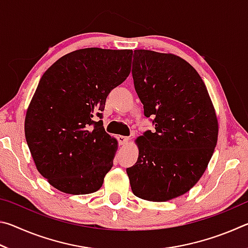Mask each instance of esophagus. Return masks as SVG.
I'll return each instance as SVG.
<instances>
[{"label": "esophagus", "instance_id": "esophagus-1", "mask_svg": "<svg viewBox=\"0 0 248 248\" xmlns=\"http://www.w3.org/2000/svg\"><path fill=\"white\" fill-rule=\"evenodd\" d=\"M117 139H118V142H119L120 145H127L128 142H129V138L128 137L119 136L118 138H117Z\"/></svg>", "mask_w": 248, "mask_h": 248}]
</instances>
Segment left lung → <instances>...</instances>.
Masks as SVG:
<instances>
[{
  "mask_svg": "<svg viewBox=\"0 0 248 248\" xmlns=\"http://www.w3.org/2000/svg\"><path fill=\"white\" fill-rule=\"evenodd\" d=\"M134 89L154 130L138 138L139 157L127 169L132 192L167 201L192 188L217 140V120L202 78L177 56L134 50Z\"/></svg>",
  "mask_w": 248,
  "mask_h": 248,
  "instance_id": "left-lung-1",
  "label": "left lung"
}]
</instances>
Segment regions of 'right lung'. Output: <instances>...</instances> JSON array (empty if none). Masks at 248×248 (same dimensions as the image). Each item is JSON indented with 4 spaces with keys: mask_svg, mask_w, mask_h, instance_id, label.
<instances>
[{
    "mask_svg": "<svg viewBox=\"0 0 248 248\" xmlns=\"http://www.w3.org/2000/svg\"><path fill=\"white\" fill-rule=\"evenodd\" d=\"M131 56L132 50H77L40 78L25 137L37 170L58 190L86 195L102 187L117 141L95 118H103L107 96L128 78Z\"/></svg>",
    "mask_w": 248,
    "mask_h": 248,
    "instance_id": "right-lung-1",
    "label": "right lung"
}]
</instances>
